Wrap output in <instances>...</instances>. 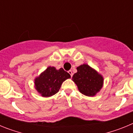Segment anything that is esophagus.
<instances>
[{
  "label": "esophagus",
  "instance_id": "1",
  "mask_svg": "<svg viewBox=\"0 0 133 133\" xmlns=\"http://www.w3.org/2000/svg\"><path fill=\"white\" fill-rule=\"evenodd\" d=\"M68 72H69V74H70V77H72V75H73V74H72V70H69V71H68Z\"/></svg>",
  "mask_w": 133,
  "mask_h": 133
}]
</instances>
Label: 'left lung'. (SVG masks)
Here are the masks:
<instances>
[{
    "instance_id": "1",
    "label": "left lung",
    "mask_w": 133,
    "mask_h": 133,
    "mask_svg": "<svg viewBox=\"0 0 133 133\" xmlns=\"http://www.w3.org/2000/svg\"><path fill=\"white\" fill-rule=\"evenodd\" d=\"M77 69L72 80L80 92L88 97L95 96L103 87V77L88 64L79 66Z\"/></svg>"
}]
</instances>
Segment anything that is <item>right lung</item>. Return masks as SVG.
<instances>
[{"label": "right lung", "mask_w": 133, "mask_h": 133, "mask_svg": "<svg viewBox=\"0 0 133 133\" xmlns=\"http://www.w3.org/2000/svg\"><path fill=\"white\" fill-rule=\"evenodd\" d=\"M69 78L70 74L62 68L56 70L53 66H49L35 78V88L43 97H51L58 92L62 83Z\"/></svg>", "instance_id": "obj_1"}]
</instances>
